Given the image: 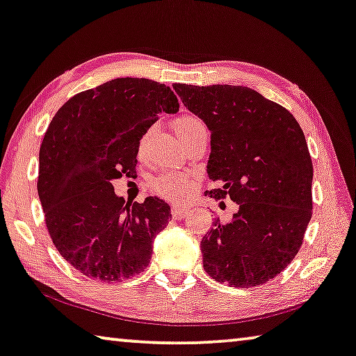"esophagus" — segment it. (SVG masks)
I'll return each mask as SVG.
<instances>
[{"mask_svg": "<svg viewBox=\"0 0 356 356\" xmlns=\"http://www.w3.org/2000/svg\"><path fill=\"white\" fill-rule=\"evenodd\" d=\"M188 213H189L188 207H172V216L178 218V220H181V218H184Z\"/></svg>", "mask_w": 356, "mask_h": 356, "instance_id": "esophagus-1", "label": "esophagus"}]
</instances>
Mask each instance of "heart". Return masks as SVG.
<instances>
[{
  "label": "heart",
  "instance_id": "obj_1",
  "mask_svg": "<svg viewBox=\"0 0 356 356\" xmlns=\"http://www.w3.org/2000/svg\"><path fill=\"white\" fill-rule=\"evenodd\" d=\"M205 127L199 118L189 116V114H184V116H179L177 121L173 122V129L179 138L184 140L186 136L195 132L197 129ZM152 134V129H147L146 132L141 135L138 141V152L143 154L146 151L147 141H149V136ZM151 189L154 191L157 195L163 197V199H172V200H181L186 195L191 193L193 189V179L186 177L183 173H175V172H165L157 175V177L151 181Z\"/></svg>",
  "mask_w": 356,
  "mask_h": 356
}]
</instances>
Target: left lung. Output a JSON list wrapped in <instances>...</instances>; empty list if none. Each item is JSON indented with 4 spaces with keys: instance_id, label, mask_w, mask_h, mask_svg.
Returning <instances> with one entry per match:
<instances>
[{
    "instance_id": "1",
    "label": "left lung",
    "mask_w": 356,
    "mask_h": 356,
    "mask_svg": "<svg viewBox=\"0 0 356 356\" xmlns=\"http://www.w3.org/2000/svg\"><path fill=\"white\" fill-rule=\"evenodd\" d=\"M183 105L211 132L210 197L238 205L232 221L204 235V269L220 283L251 288L286 269L312 218L307 141L286 108L242 86L175 84Z\"/></svg>"
}]
</instances>
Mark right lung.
Wrapping results in <instances>:
<instances>
[{"mask_svg":"<svg viewBox=\"0 0 356 356\" xmlns=\"http://www.w3.org/2000/svg\"><path fill=\"white\" fill-rule=\"evenodd\" d=\"M178 108L165 84L118 78L71 97L52 118L40 147L38 194L54 245L83 275L113 283L149 264L170 207L157 197L125 205L113 179L136 177L141 135Z\"/></svg>","mask_w":356,"mask_h":356,"instance_id":"obj_1","label":"right lung"}]
</instances>
